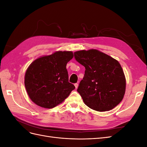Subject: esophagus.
<instances>
[{
	"mask_svg": "<svg viewBox=\"0 0 147 147\" xmlns=\"http://www.w3.org/2000/svg\"><path fill=\"white\" fill-rule=\"evenodd\" d=\"M74 86L75 87V89H77L78 88V84L77 83H75L74 84Z\"/></svg>",
	"mask_w": 147,
	"mask_h": 147,
	"instance_id": "1",
	"label": "esophagus"
}]
</instances>
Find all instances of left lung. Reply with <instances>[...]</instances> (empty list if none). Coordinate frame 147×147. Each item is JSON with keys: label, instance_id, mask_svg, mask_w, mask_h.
Returning a JSON list of instances; mask_svg holds the SVG:
<instances>
[{"label": "left lung", "instance_id": "1", "mask_svg": "<svg viewBox=\"0 0 147 147\" xmlns=\"http://www.w3.org/2000/svg\"><path fill=\"white\" fill-rule=\"evenodd\" d=\"M74 56L86 69L77 89L84 103L98 112L118 105L126 91L125 75L119 62L94 49L76 51Z\"/></svg>", "mask_w": 147, "mask_h": 147}]
</instances>
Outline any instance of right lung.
Returning a JSON list of instances; mask_svg holds the SVG:
<instances>
[{
  "mask_svg": "<svg viewBox=\"0 0 147 147\" xmlns=\"http://www.w3.org/2000/svg\"><path fill=\"white\" fill-rule=\"evenodd\" d=\"M72 51H58L34 61L26 70L24 85L30 99L36 105L52 109L62 103L75 88L69 82L66 65Z\"/></svg>",
  "mask_w": 147,
  "mask_h": 147,
  "instance_id": "obj_1",
  "label": "right lung"
}]
</instances>
